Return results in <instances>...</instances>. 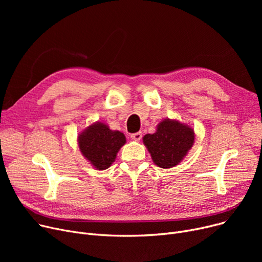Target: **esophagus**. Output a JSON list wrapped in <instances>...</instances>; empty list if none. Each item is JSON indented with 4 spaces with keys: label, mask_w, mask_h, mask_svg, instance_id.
<instances>
[{
    "label": "esophagus",
    "mask_w": 262,
    "mask_h": 262,
    "mask_svg": "<svg viewBox=\"0 0 262 262\" xmlns=\"http://www.w3.org/2000/svg\"><path fill=\"white\" fill-rule=\"evenodd\" d=\"M130 138L135 141H139L141 138H142V133L141 132H137L135 134H132L130 135Z\"/></svg>",
    "instance_id": "1"
}]
</instances>
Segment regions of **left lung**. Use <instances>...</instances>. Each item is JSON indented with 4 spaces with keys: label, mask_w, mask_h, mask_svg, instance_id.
I'll list each match as a JSON object with an SVG mask.
<instances>
[{
    "label": "left lung",
    "mask_w": 262,
    "mask_h": 262,
    "mask_svg": "<svg viewBox=\"0 0 262 262\" xmlns=\"http://www.w3.org/2000/svg\"><path fill=\"white\" fill-rule=\"evenodd\" d=\"M193 142V129L171 120L160 122L155 134L143 137L153 161L162 169L172 168L182 161Z\"/></svg>",
    "instance_id": "1"
}]
</instances>
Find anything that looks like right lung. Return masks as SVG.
I'll use <instances>...</instances> for the list:
<instances>
[{
  "instance_id": "1",
  "label": "right lung",
  "mask_w": 262,
  "mask_h": 262,
  "mask_svg": "<svg viewBox=\"0 0 262 262\" xmlns=\"http://www.w3.org/2000/svg\"><path fill=\"white\" fill-rule=\"evenodd\" d=\"M125 136L118 130H110L103 123H95L78 137L79 149L98 170L110 167L125 143Z\"/></svg>"
}]
</instances>
